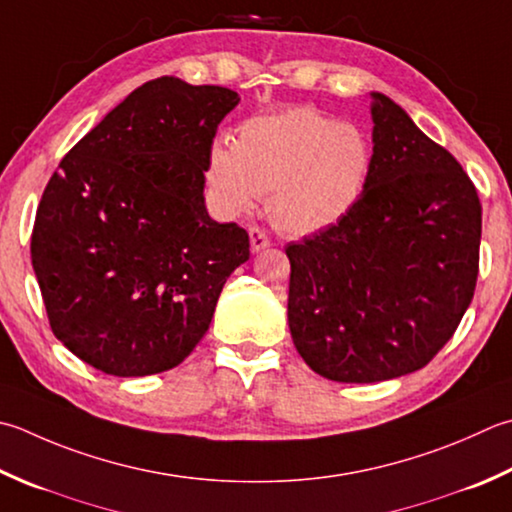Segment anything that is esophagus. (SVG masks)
Here are the masks:
<instances>
[{
  "label": "esophagus",
  "mask_w": 512,
  "mask_h": 512,
  "mask_svg": "<svg viewBox=\"0 0 512 512\" xmlns=\"http://www.w3.org/2000/svg\"><path fill=\"white\" fill-rule=\"evenodd\" d=\"M248 237H250V250H253V253H262L264 248L270 246L268 235L259 226H250L248 228Z\"/></svg>",
  "instance_id": "34e87169"
}]
</instances>
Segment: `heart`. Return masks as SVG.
Wrapping results in <instances>:
<instances>
[{"instance_id":"1","label":"heart","mask_w":512,"mask_h":512,"mask_svg":"<svg viewBox=\"0 0 512 512\" xmlns=\"http://www.w3.org/2000/svg\"><path fill=\"white\" fill-rule=\"evenodd\" d=\"M373 146L362 128L310 106L250 117L235 144L210 146L215 202L239 213L268 195V215L290 235L319 233L353 210L368 186Z\"/></svg>"}]
</instances>
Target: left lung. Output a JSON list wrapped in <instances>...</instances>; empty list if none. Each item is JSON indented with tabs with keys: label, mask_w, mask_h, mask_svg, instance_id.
Segmentation results:
<instances>
[{
	"label": "left lung",
	"mask_w": 512,
	"mask_h": 512,
	"mask_svg": "<svg viewBox=\"0 0 512 512\" xmlns=\"http://www.w3.org/2000/svg\"><path fill=\"white\" fill-rule=\"evenodd\" d=\"M373 170L359 204L288 244V326L317 375L373 384L424 368L473 302L482 204L444 146L370 93Z\"/></svg>",
	"instance_id": "1"
}]
</instances>
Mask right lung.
<instances>
[{
  "mask_svg": "<svg viewBox=\"0 0 512 512\" xmlns=\"http://www.w3.org/2000/svg\"><path fill=\"white\" fill-rule=\"evenodd\" d=\"M235 90L157 77L68 150L39 202L30 257L50 328L115 377L175 368L213 319L248 233L217 224L204 173Z\"/></svg>",
  "mask_w": 512,
  "mask_h": 512,
  "instance_id": "1",
  "label": "right lung"
}]
</instances>
